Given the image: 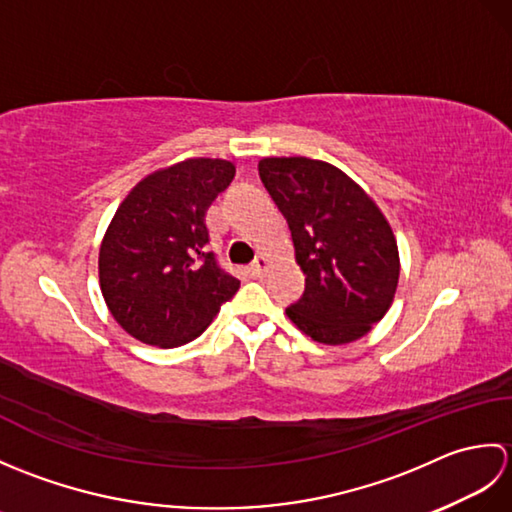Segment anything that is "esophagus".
<instances>
[{
  "label": "esophagus",
  "instance_id": "1",
  "mask_svg": "<svg viewBox=\"0 0 512 512\" xmlns=\"http://www.w3.org/2000/svg\"><path fill=\"white\" fill-rule=\"evenodd\" d=\"M268 266H270V259H268V255L259 253V255L255 257V262H253V270H255V275H264L266 270H268Z\"/></svg>",
  "mask_w": 512,
  "mask_h": 512
}]
</instances>
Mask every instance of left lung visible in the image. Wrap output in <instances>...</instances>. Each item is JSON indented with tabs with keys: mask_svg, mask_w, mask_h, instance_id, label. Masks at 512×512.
Wrapping results in <instances>:
<instances>
[{
	"mask_svg": "<svg viewBox=\"0 0 512 512\" xmlns=\"http://www.w3.org/2000/svg\"><path fill=\"white\" fill-rule=\"evenodd\" d=\"M259 178L284 213L306 292L288 319L323 345L358 341L396 297L400 255L387 217L367 191L323 160H259Z\"/></svg>",
	"mask_w": 512,
	"mask_h": 512,
	"instance_id": "left-lung-1",
	"label": "left lung"
}]
</instances>
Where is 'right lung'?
<instances>
[{
	"mask_svg": "<svg viewBox=\"0 0 512 512\" xmlns=\"http://www.w3.org/2000/svg\"><path fill=\"white\" fill-rule=\"evenodd\" d=\"M235 176L222 158H187L151 171L125 195L99 250V284L121 328L178 347L209 328L239 281L206 253L204 217Z\"/></svg>",
	"mask_w": 512,
	"mask_h": 512,
	"instance_id": "right-lung-1",
	"label": "right lung"
}]
</instances>
